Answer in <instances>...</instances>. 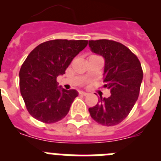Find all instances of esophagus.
<instances>
[{"instance_id": "esophagus-1", "label": "esophagus", "mask_w": 161, "mask_h": 161, "mask_svg": "<svg viewBox=\"0 0 161 161\" xmlns=\"http://www.w3.org/2000/svg\"><path fill=\"white\" fill-rule=\"evenodd\" d=\"M79 93H80V95H82V96H86V95H88V93H85V92H84V91H80Z\"/></svg>"}]
</instances>
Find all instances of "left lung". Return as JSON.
Returning <instances> with one entry per match:
<instances>
[{
  "instance_id": "left-lung-1",
  "label": "left lung",
  "mask_w": 161,
  "mask_h": 161,
  "mask_svg": "<svg viewBox=\"0 0 161 161\" xmlns=\"http://www.w3.org/2000/svg\"><path fill=\"white\" fill-rule=\"evenodd\" d=\"M93 53L105 59L104 87L110 90L108 98L101 97L97 104L89 108L91 117L104 126H114L124 120L139 94L143 80L141 64L129 48L108 39L89 41Z\"/></svg>"
}]
</instances>
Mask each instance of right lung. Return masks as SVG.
<instances>
[{"label":"right lung","mask_w":161,"mask_h":161,"mask_svg":"<svg viewBox=\"0 0 161 161\" xmlns=\"http://www.w3.org/2000/svg\"><path fill=\"white\" fill-rule=\"evenodd\" d=\"M87 40L55 39L44 42L29 54L19 72V85L28 112L45 123H56L68 114L75 89L58 86L56 78L87 46Z\"/></svg>","instance_id":"1"}]
</instances>
